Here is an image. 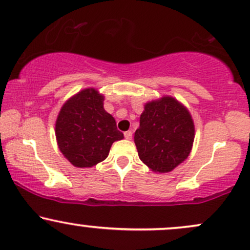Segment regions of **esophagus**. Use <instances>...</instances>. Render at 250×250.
Returning <instances> with one entry per match:
<instances>
[{
    "label": "esophagus",
    "mask_w": 250,
    "mask_h": 250,
    "mask_svg": "<svg viewBox=\"0 0 250 250\" xmlns=\"http://www.w3.org/2000/svg\"><path fill=\"white\" fill-rule=\"evenodd\" d=\"M124 137H125L127 140H131V139H132V132H131V131H126L125 133H124Z\"/></svg>",
    "instance_id": "1"
}]
</instances>
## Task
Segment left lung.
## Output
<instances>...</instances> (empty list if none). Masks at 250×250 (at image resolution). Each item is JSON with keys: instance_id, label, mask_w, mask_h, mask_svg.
<instances>
[{"instance_id": "left-lung-1", "label": "left lung", "mask_w": 250, "mask_h": 250, "mask_svg": "<svg viewBox=\"0 0 250 250\" xmlns=\"http://www.w3.org/2000/svg\"><path fill=\"white\" fill-rule=\"evenodd\" d=\"M194 132L189 111L175 98L146 103L134 133L140 160L153 172H171L189 155Z\"/></svg>"}]
</instances>
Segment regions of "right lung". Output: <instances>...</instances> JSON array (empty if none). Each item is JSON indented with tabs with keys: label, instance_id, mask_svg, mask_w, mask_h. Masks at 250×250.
I'll return each mask as SVG.
<instances>
[{
	"label": "right lung",
	"instance_id": "obj_1",
	"mask_svg": "<svg viewBox=\"0 0 250 250\" xmlns=\"http://www.w3.org/2000/svg\"><path fill=\"white\" fill-rule=\"evenodd\" d=\"M103 102L104 96L96 89H84L64 103L56 120L58 148L79 168L106 159L112 144L124 138Z\"/></svg>",
	"mask_w": 250,
	"mask_h": 250
}]
</instances>
